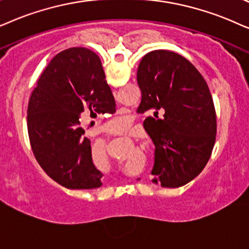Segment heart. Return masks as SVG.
<instances>
[{
	"label": "heart",
	"instance_id": "b5f03b06",
	"mask_svg": "<svg viewBox=\"0 0 249 249\" xmlns=\"http://www.w3.org/2000/svg\"><path fill=\"white\" fill-rule=\"evenodd\" d=\"M128 124H130V118L127 116H118V117L114 118L108 123L107 127L110 128V130L122 132L128 126Z\"/></svg>",
	"mask_w": 249,
	"mask_h": 249
}]
</instances>
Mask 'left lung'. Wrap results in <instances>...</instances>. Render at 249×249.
<instances>
[{
	"label": "left lung",
	"mask_w": 249,
	"mask_h": 249,
	"mask_svg": "<svg viewBox=\"0 0 249 249\" xmlns=\"http://www.w3.org/2000/svg\"><path fill=\"white\" fill-rule=\"evenodd\" d=\"M142 99L138 112L156 147L152 182L178 188L194 180L211 157L216 115L207 83L196 67L178 53L156 50L139 65Z\"/></svg>",
	"instance_id": "1"
}]
</instances>
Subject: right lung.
<instances>
[{
    "mask_svg": "<svg viewBox=\"0 0 249 249\" xmlns=\"http://www.w3.org/2000/svg\"><path fill=\"white\" fill-rule=\"evenodd\" d=\"M114 104L93 51L71 48L49 62L29 98L27 128L33 154L52 180L71 190L101 187L102 173L92 161L79 116Z\"/></svg>",
    "mask_w": 249,
    "mask_h": 249,
    "instance_id": "1",
    "label": "right lung"
}]
</instances>
